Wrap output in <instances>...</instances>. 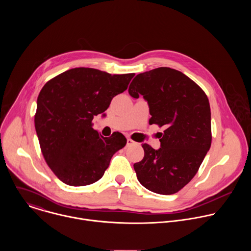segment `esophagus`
I'll list each match as a JSON object with an SVG mask.
<instances>
[{
	"mask_svg": "<svg viewBox=\"0 0 251 251\" xmlns=\"http://www.w3.org/2000/svg\"><path fill=\"white\" fill-rule=\"evenodd\" d=\"M136 144V143L133 141V140H131L130 138H128L127 139V147H130V146H133V145H135Z\"/></svg>",
	"mask_w": 251,
	"mask_h": 251,
	"instance_id": "34e87169",
	"label": "esophagus"
}]
</instances>
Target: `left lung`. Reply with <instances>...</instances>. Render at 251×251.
I'll return each mask as SVG.
<instances>
[{
  "mask_svg": "<svg viewBox=\"0 0 251 251\" xmlns=\"http://www.w3.org/2000/svg\"><path fill=\"white\" fill-rule=\"evenodd\" d=\"M129 94L143 95L150 123L164 127L161 147L143 144L145 155L134 164L140 184L159 195H173L191 182L211 144L210 107L203 90L181 71L159 67L132 80Z\"/></svg>",
  "mask_w": 251,
  "mask_h": 251,
  "instance_id": "8db88e82",
  "label": "left lung"
}]
</instances>
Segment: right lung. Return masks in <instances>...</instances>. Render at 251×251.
Masks as SVG:
<instances>
[{
  "label": "right lung",
  "mask_w": 251,
  "mask_h": 251,
  "mask_svg": "<svg viewBox=\"0 0 251 251\" xmlns=\"http://www.w3.org/2000/svg\"><path fill=\"white\" fill-rule=\"evenodd\" d=\"M134 74L113 75L76 67L50 79L41 90L34 116L45 160L59 180L73 187L91 185L103 176L112 156L127 143L115 132L104 138L92 128L114 96L128 87Z\"/></svg>",
  "instance_id": "1"
}]
</instances>
